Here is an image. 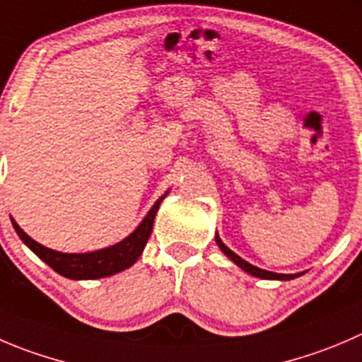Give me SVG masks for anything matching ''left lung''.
I'll return each instance as SVG.
<instances>
[{
    "label": "left lung",
    "instance_id": "1",
    "mask_svg": "<svg viewBox=\"0 0 362 362\" xmlns=\"http://www.w3.org/2000/svg\"><path fill=\"white\" fill-rule=\"evenodd\" d=\"M216 242H217V245H219L221 251H223L224 255H226L228 258H230L231 262L235 263V265H238L242 270H244V272H247V274L255 276V278H259V279H278V281H290V279H296V278H299V276H303V272H299V274H278V272H270V270H263V269H259V267H255V265H251V263H249V262H245V259H242L238 255H235V252L231 251L230 247H226V245H224V242L221 240V237L217 233H216Z\"/></svg>",
    "mask_w": 362,
    "mask_h": 362
}]
</instances>
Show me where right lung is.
I'll list each match as a JSON object with an SVG mask.
<instances>
[{
  "instance_id": "obj_1",
  "label": "right lung",
  "mask_w": 362,
  "mask_h": 362,
  "mask_svg": "<svg viewBox=\"0 0 362 362\" xmlns=\"http://www.w3.org/2000/svg\"><path fill=\"white\" fill-rule=\"evenodd\" d=\"M166 191L156 203H153L152 209L148 210L145 217H143L141 223L138 224L134 231H132L129 237H125L124 240H120L118 244L110 245V247L97 249V251L90 252H62L54 251V249H49L45 245L38 244L37 240L30 237L28 233H24L23 228L16 223L13 217L12 226L17 231V235L21 237V240L42 259V262L47 263L52 270H56L59 276L69 279H100L107 278V276H113L122 272V270L129 269L136 263V259L141 256L143 249H145L146 240H148L150 233H152L153 228V219L157 216V210H159L163 199L168 196Z\"/></svg>"
}]
</instances>
